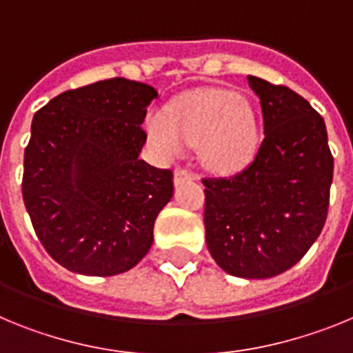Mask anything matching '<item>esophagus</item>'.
I'll return each mask as SVG.
<instances>
[{"instance_id": "1", "label": "esophagus", "mask_w": 353, "mask_h": 353, "mask_svg": "<svg viewBox=\"0 0 353 353\" xmlns=\"http://www.w3.org/2000/svg\"><path fill=\"white\" fill-rule=\"evenodd\" d=\"M196 179H198V176H196L191 170H187V168H182V166L174 168V173H173L174 185H182V183L191 182V180H196Z\"/></svg>"}]
</instances>
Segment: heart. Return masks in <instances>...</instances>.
Instances as JSON below:
<instances>
[{"mask_svg": "<svg viewBox=\"0 0 353 353\" xmlns=\"http://www.w3.org/2000/svg\"><path fill=\"white\" fill-rule=\"evenodd\" d=\"M148 139L162 159L183 154L198 145L199 159L217 173H236L254 159L260 129L252 105L224 88H198L182 93L170 105L150 111L145 121Z\"/></svg>", "mask_w": 353, "mask_h": 353, "instance_id": "1", "label": "heart"}]
</instances>
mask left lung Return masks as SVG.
<instances>
[{
    "instance_id": "left-lung-1",
    "label": "left lung",
    "mask_w": 353,
    "mask_h": 353,
    "mask_svg": "<svg viewBox=\"0 0 353 353\" xmlns=\"http://www.w3.org/2000/svg\"><path fill=\"white\" fill-rule=\"evenodd\" d=\"M248 83L260 99L265 138L244 171L203 180L205 232L224 272L267 279L292 269L322 232L334 159L310 102L260 77Z\"/></svg>"
}]
</instances>
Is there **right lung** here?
Segmentation results:
<instances>
[{
	"label": "right lung",
	"mask_w": 353,
	"mask_h": 353,
	"mask_svg": "<svg viewBox=\"0 0 353 353\" xmlns=\"http://www.w3.org/2000/svg\"><path fill=\"white\" fill-rule=\"evenodd\" d=\"M150 84L123 77L68 90L39 109L24 150L23 198L35 233L61 267L117 276L146 256L173 173L139 159Z\"/></svg>",
	"instance_id": "1"
}]
</instances>
